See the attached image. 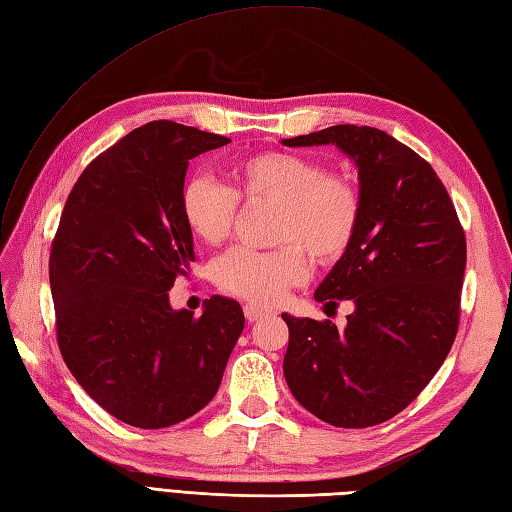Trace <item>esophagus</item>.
<instances>
[{
	"mask_svg": "<svg viewBox=\"0 0 512 512\" xmlns=\"http://www.w3.org/2000/svg\"><path fill=\"white\" fill-rule=\"evenodd\" d=\"M268 314H270V310H264V307H259V305H253V303L244 305V316L248 323H257V320L266 318Z\"/></svg>",
	"mask_w": 512,
	"mask_h": 512,
	"instance_id": "34e87169",
	"label": "esophagus"
}]
</instances>
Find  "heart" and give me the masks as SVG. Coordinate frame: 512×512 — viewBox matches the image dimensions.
<instances>
[{
	"label": "heart",
	"mask_w": 512,
	"mask_h": 512,
	"mask_svg": "<svg viewBox=\"0 0 512 512\" xmlns=\"http://www.w3.org/2000/svg\"><path fill=\"white\" fill-rule=\"evenodd\" d=\"M233 189L211 176H192L181 189L187 231L209 246L227 242L246 205L277 209L272 251L235 248L216 264V283L237 299L270 305L307 275L305 253L316 266H331L349 253L362 222V192L349 174L327 170L310 154L264 150L231 168Z\"/></svg>",
	"instance_id": "1"
}]
</instances>
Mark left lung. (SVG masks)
Here are the masks:
<instances>
[{"label": "left lung", "mask_w": 512, "mask_h": 512, "mask_svg": "<svg viewBox=\"0 0 512 512\" xmlns=\"http://www.w3.org/2000/svg\"><path fill=\"white\" fill-rule=\"evenodd\" d=\"M285 146L336 144L358 165L362 222L355 242L314 299L355 305L331 320L281 314L290 329L283 375L314 417L371 427L419 397L458 334L467 240L432 165L371 126L340 124L283 139Z\"/></svg>", "instance_id": "8db88e82"}]
</instances>
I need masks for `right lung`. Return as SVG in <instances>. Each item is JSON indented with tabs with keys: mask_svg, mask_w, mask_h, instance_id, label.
I'll return each mask as SVG.
<instances>
[{
	"mask_svg": "<svg viewBox=\"0 0 512 512\" xmlns=\"http://www.w3.org/2000/svg\"><path fill=\"white\" fill-rule=\"evenodd\" d=\"M231 139L150 122L98 154L71 189L50 251L56 340L87 395L133 427L161 430L216 395L244 329L237 301L202 316L170 307L194 261L181 216L189 159Z\"/></svg>",
	"mask_w": 512,
	"mask_h": 512,
	"instance_id": "obj_1",
	"label": "right lung"
}]
</instances>
